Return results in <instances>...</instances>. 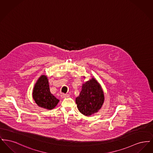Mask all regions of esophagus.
<instances>
[{
  "label": "esophagus",
  "instance_id": "obj_1",
  "mask_svg": "<svg viewBox=\"0 0 153 153\" xmlns=\"http://www.w3.org/2000/svg\"><path fill=\"white\" fill-rule=\"evenodd\" d=\"M69 97V95L68 94H61V97L62 98H66V97Z\"/></svg>",
  "mask_w": 153,
  "mask_h": 153
}]
</instances>
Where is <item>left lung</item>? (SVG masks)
Returning <instances> with one entry per match:
<instances>
[{"mask_svg": "<svg viewBox=\"0 0 153 153\" xmlns=\"http://www.w3.org/2000/svg\"><path fill=\"white\" fill-rule=\"evenodd\" d=\"M104 99L102 88L93 78L82 84V90L80 95L76 99V102L82 114L89 116L100 109Z\"/></svg>", "mask_w": 153, "mask_h": 153, "instance_id": "1", "label": "left lung"}]
</instances>
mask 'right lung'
I'll list each match as a JSON object with an SVG mask.
<instances>
[{"label": "right lung", "mask_w": 153, "mask_h": 153, "mask_svg": "<svg viewBox=\"0 0 153 153\" xmlns=\"http://www.w3.org/2000/svg\"><path fill=\"white\" fill-rule=\"evenodd\" d=\"M33 97L39 107L45 109H53L59 102L51 93L48 79L45 75L41 76L37 81L33 89Z\"/></svg>", "instance_id": "right-lung-1"}]
</instances>
